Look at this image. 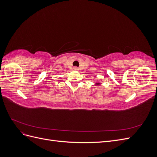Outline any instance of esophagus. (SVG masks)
<instances>
[{
    "label": "esophagus",
    "mask_w": 157,
    "mask_h": 157,
    "mask_svg": "<svg viewBox=\"0 0 157 157\" xmlns=\"http://www.w3.org/2000/svg\"><path fill=\"white\" fill-rule=\"evenodd\" d=\"M73 69L75 70V71H78V68L77 67H73Z\"/></svg>",
    "instance_id": "1"
}]
</instances>
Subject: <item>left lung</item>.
Listing matches in <instances>:
<instances>
[{"label": "left lung", "mask_w": 157, "mask_h": 157, "mask_svg": "<svg viewBox=\"0 0 157 157\" xmlns=\"http://www.w3.org/2000/svg\"><path fill=\"white\" fill-rule=\"evenodd\" d=\"M98 84H99V83H98V84H97V85H98Z\"/></svg>", "instance_id": "obj_1"}]
</instances>
